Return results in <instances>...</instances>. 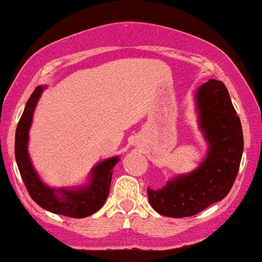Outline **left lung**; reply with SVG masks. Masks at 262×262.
Masks as SVG:
<instances>
[{
  "label": "left lung",
  "mask_w": 262,
  "mask_h": 262,
  "mask_svg": "<svg viewBox=\"0 0 262 262\" xmlns=\"http://www.w3.org/2000/svg\"><path fill=\"white\" fill-rule=\"evenodd\" d=\"M197 107L201 129L209 144L206 160L193 172L176 177L161 189L148 188L151 207L166 217L194 215L223 200L239 171L244 138L240 118L224 83L209 80L201 86Z\"/></svg>",
  "instance_id": "obj_1"
}]
</instances>
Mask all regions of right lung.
Wrapping results in <instances>:
<instances>
[{"label": "right lung", "instance_id": "add662e5", "mask_svg": "<svg viewBox=\"0 0 262 262\" xmlns=\"http://www.w3.org/2000/svg\"><path fill=\"white\" fill-rule=\"evenodd\" d=\"M43 90V86L35 87L27 102L16 129L14 154H16L19 173L29 196L41 208L55 214L65 215V217H89L97 212L107 200L108 193H110L111 180H112V169L116 166L119 159L114 156V158L100 162L91 172L92 181L87 187L77 189H54L44 185L33 169L28 151H27L28 130L31 127L33 112Z\"/></svg>", "mask_w": 262, "mask_h": 262}]
</instances>
